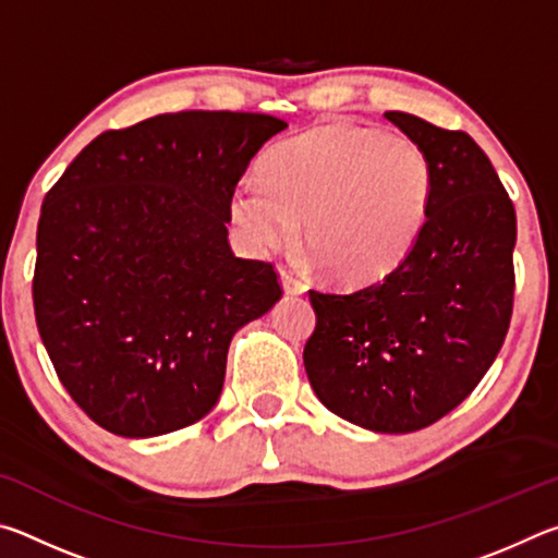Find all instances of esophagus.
<instances>
[{
	"mask_svg": "<svg viewBox=\"0 0 558 558\" xmlns=\"http://www.w3.org/2000/svg\"><path fill=\"white\" fill-rule=\"evenodd\" d=\"M280 282H282V290L288 292V295H302V292L307 290L305 282H302L295 272L288 270V268H280Z\"/></svg>",
	"mask_w": 558,
	"mask_h": 558,
	"instance_id": "34e87169",
	"label": "esophagus"
}]
</instances>
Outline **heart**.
I'll return each mask as SVG.
<instances>
[{"label":"heart","mask_w":558,"mask_h":558,"mask_svg":"<svg viewBox=\"0 0 558 558\" xmlns=\"http://www.w3.org/2000/svg\"><path fill=\"white\" fill-rule=\"evenodd\" d=\"M263 184L231 194V219L260 251L302 243L327 278L369 286L399 270L426 231L433 162L413 137L356 122H332L272 147Z\"/></svg>","instance_id":"b5f03b06"}]
</instances>
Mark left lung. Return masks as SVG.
I'll return each mask as SVG.
<instances>
[{"mask_svg": "<svg viewBox=\"0 0 558 558\" xmlns=\"http://www.w3.org/2000/svg\"><path fill=\"white\" fill-rule=\"evenodd\" d=\"M433 162L426 231L399 270L356 290H310L317 325L305 372L354 426L411 433L462 403L493 366L512 319L517 216L468 132L384 112Z\"/></svg>", "mask_w": 558, "mask_h": 558, "instance_id": "left-lung-1", "label": "left lung"}]
</instances>
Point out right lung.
Instances as JSON below:
<instances>
[{
    "label": "right lung",
    "instance_id": "add662e5",
    "mask_svg": "<svg viewBox=\"0 0 558 558\" xmlns=\"http://www.w3.org/2000/svg\"><path fill=\"white\" fill-rule=\"evenodd\" d=\"M286 128L260 112H165L102 132L46 194L36 327L100 428L165 436L219 401L231 337L282 295L272 263L233 256L231 194Z\"/></svg>",
    "mask_w": 558,
    "mask_h": 558
}]
</instances>
